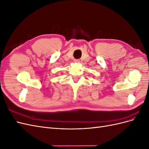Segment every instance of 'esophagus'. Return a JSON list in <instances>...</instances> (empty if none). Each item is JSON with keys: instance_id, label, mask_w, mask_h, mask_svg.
<instances>
[{"instance_id": "obj_1", "label": "esophagus", "mask_w": 149, "mask_h": 149, "mask_svg": "<svg viewBox=\"0 0 149 149\" xmlns=\"http://www.w3.org/2000/svg\"><path fill=\"white\" fill-rule=\"evenodd\" d=\"M74 62L76 63H78L80 62V61L79 60H74Z\"/></svg>"}]
</instances>
